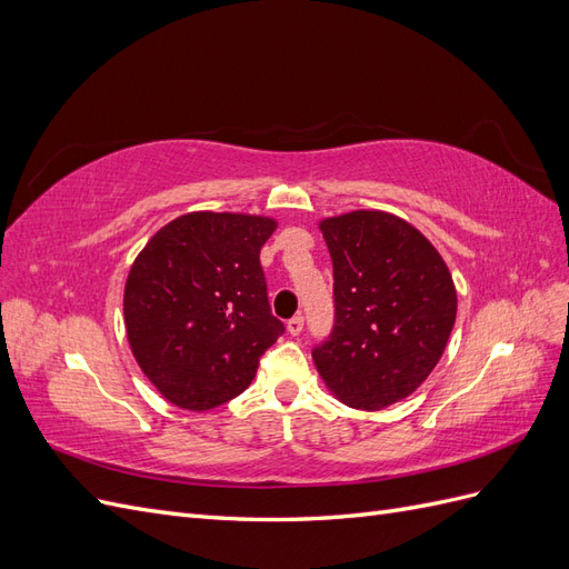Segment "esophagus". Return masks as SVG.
Returning a JSON list of instances; mask_svg holds the SVG:
<instances>
[{
	"instance_id": "34e87169",
	"label": "esophagus",
	"mask_w": 569,
	"mask_h": 569,
	"mask_svg": "<svg viewBox=\"0 0 569 569\" xmlns=\"http://www.w3.org/2000/svg\"><path fill=\"white\" fill-rule=\"evenodd\" d=\"M301 330H303V316H295L291 320H287V332H289L291 337L301 335Z\"/></svg>"
}]
</instances>
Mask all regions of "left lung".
Here are the masks:
<instances>
[{
    "label": "left lung",
    "mask_w": 569,
    "mask_h": 569,
    "mask_svg": "<svg viewBox=\"0 0 569 569\" xmlns=\"http://www.w3.org/2000/svg\"><path fill=\"white\" fill-rule=\"evenodd\" d=\"M335 268V327L313 360L341 403L380 410L435 370L458 297L429 239L399 216L351 211L320 222Z\"/></svg>",
    "instance_id": "obj_1"
}]
</instances>
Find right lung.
<instances>
[{
	"mask_svg": "<svg viewBox=\"0 0 569 569\" xmlns=\"http://www.w3.org/2000/svg\"><path fill=\"white\" fill-rule=\"evenodd\" d=\"M274 228L263 216L197 211L170 220L134 258L123 297L128 341L170 403H228L284 332L258 258Z\"/></svg>",
	"mask_w": 569,
	"mask_h": 569,
	"instance_id": "add662e5",
	"label": "right lung"
}]
</instances>
